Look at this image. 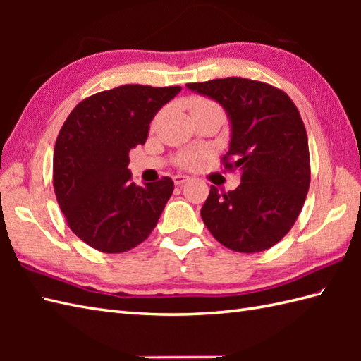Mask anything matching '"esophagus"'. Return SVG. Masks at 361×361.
<instances>
[{
  "instance_id": "esophagus-1",
  "label": "esophagus",
  "mask_w": 361,
  "mask_h": 361,
  "mask_svg": "<svg viewBox=\"0 0 361 361\" xmlns=\"http://www.w3.org/2000/svg\"><path fill=\"white\" fill-rule=\"evenodd\" d=\"M190 180V176H188V175H183V173H176V175H173V183L176 186H181V185H185L186 181H189Z\"/></svg>"
}]
</instances>
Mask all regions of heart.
Returning a JSON list of instances; mask_svg holds the SVG:
<instances>
[{
  "label": "heart",
  "mask_w": 361,
  "mask_h": 361,
  "mask_svg": "<svg viewBox=\"0 0 361 361\" xmlns=\"http://www.w3.org/2000/svg\"><path fill=\"white\" fill-rule=\"evenodd\" d=\"M216 104H214L212 101H209V99L206 97H192L189 101V110L190 113H194L197 110H202V109H206V106H214ZM159 114L155 118V121H158ZM204 157L203 152H185V153H180L178 157H176V164H178L180 167H186V169H190L198 164V161H200L202 158Z\"/></svg>",
  "instance_id": "heart-1"
}]
</instances>
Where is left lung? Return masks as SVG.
Segmentation results:
<instances>
[{
  "label": "left lung",
  "instance_id": "1",
  "mask_svg": "<svg viewBox=\"0 0 361 361\" xmlns=\"http://www.w3.org/2000/svg\"><path fill=\"white\" fill-rule=\"evenodd\" d=\"M186 87L228 111L233 135L221 163L242 172L234 190L220 194L211 186L200 212L206 228L233 251L271 248L295 225L310 186L301 114L287 93L265 82L226 78Z\"/></svg>",
  "mask_w": 361,
  "mask_h": 361
}]
</instances>
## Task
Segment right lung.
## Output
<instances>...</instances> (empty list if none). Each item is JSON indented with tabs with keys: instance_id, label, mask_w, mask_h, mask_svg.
Segmentation results:
<instances>
[{
	"instance_id": "right-lung-1",
	"label": "right lung",
	"mask_w": 361,
	"mask_h": 361,
	"mask_svg": "<svg viewBox=\"0 0 361 361\" xmlns=\"http://www.w3.org/2000/svg\"><path fill=\"white\" fill-rule=\"evenodd\" d=\"M181 87L121 85L74 106L54 147L52 181L68 226L102 252L142 243L173 192L169 176L136 186L127 169L130 149L144 144L157 111Z\"/></svg>"
}]
</instances>
